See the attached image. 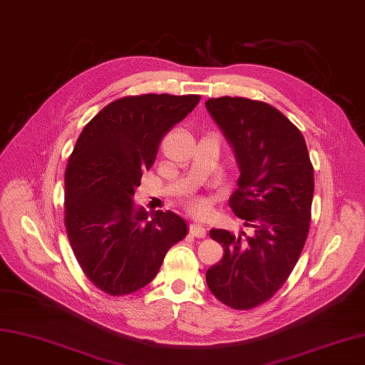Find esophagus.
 Masks as SVG:
<instances>
[{
  "label": "esophagus",
  "instance_id": "34e87169",
  "mask_svg": "<svg viewBox=\"0 0 365 365\" xmlns=\"http://www.w3.org/2000/svg\"><path fill=\"white\" fill-rule=\"evenodd\" d=\"M190 232L195 237L199 238H203L206 235V229L202 226V225H197V223H191L190 225Z\"/></svg>",
  "mask_w": 365,
  "mask_h": 365
}]
</instances>
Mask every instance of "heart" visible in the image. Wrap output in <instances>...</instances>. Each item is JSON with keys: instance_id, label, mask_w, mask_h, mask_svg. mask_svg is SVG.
<instances>
[{"instance_id": "heart-1", "label": "heart", "mask_w": 365, "mask_h": 365, "mask_svg": "<svg viewBox=\"0 0 365 365\" xmlns=\"http://www.w3.org/2000/svg\"><path fill=\"white\" fill-rule=\"evenodd\" d=\"M190 211L197 215H205L207 212V203L202 199H192L188 202Z\"/></svg>"}]
</instances>
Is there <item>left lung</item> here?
<instances>
[{
    "mask_svg": "<svg viewBox=\"0 0 365 365\" xmlns=\"http://www.w3.org/2000/svg\"><path fill=\"white\" fill-rule=\"evenodd\" d=\"M231 145L240 177L229 206L251 235L211 229L225 255L206 270L223 304L254 309L272 298L292 272L309 234L314 166L303 134L283 113L246 98L206 101Z\"/></svg>",
    "mask_w": 365,
    "mask_h": 365,
    "instance_id": "left-lung-1",
    "label": "left lung"
}]
</instances>
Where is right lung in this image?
Listing matches in <instances>:
<instances>
[{
  "mask_svg": "<svg viewBox=\"0 0 365 365\" xmlns=\"http://www.w3.org/2000/svg\"><path fill=\"white\" fill-rule=\"evenodd\" d=\"M200 96L142 95L108 103L93 118L66 170V229L79 266L103 292H136L158 275L188 226L173 211L147 212L133 202L163 136Z\"/></svg>",
  "mask_w": 365,
  "mask_h": 365,
  "instance_id": "obj_1",
  "label": "right lung"
}]
</instances>
